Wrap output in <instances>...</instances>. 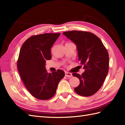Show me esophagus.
<instances>
[{"mask_svg": "<svg viewBox=\"0 0 125 125\" xmlns=\"http://www.w3.org/2000/svg\"><path fill=\"white\" fill-rule=\"evenodd\" d=\"M65 75L66 77H68V78H70L73 76L72 73H68V72H65Z\"/></svg>", "mask_w": 125, "mask_h": 125, "instance_id": "obj_1", "label": "esophagus"}]
</instances>
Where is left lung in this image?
Instances as JSON below:
<instances>
[{"instance_id": "1", "label": "left lung", "mask_w": 125, "mask_h": 125, "mask_svg": "<svg viewBox=\"0 0 125 125\" xmlns=\"http://www.w3.org/2000/svg\"><path fill=\"white\" fill-rule=\"evenodd\" d=\"M63 34L76 44L78 60L85 69L81 75L73 73L80 81L74 90L82 96L94 95L103 85L108 72L109 56L106 49L100 39L92 33L72 31Z\"/></svg>"}]
</instances>
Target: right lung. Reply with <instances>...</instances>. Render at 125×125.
I'll use <instances>...</instances> for the list:
<instances>
[{
  "instance_id": "1",
  "label": "right lung",
  "mask_w": 125,
  "mask_h": 125,
  "mask_svg": "<svg viewBox=\"0 0 125 125\" xmlns=\"http://www.w3.org/2000/svg\"><path fill=\"white\" fill-rule=\"evenodd\" d=\"M61 33L33 35L21 48L17 61L19 73L26 89L33 97L48 100L56 92L60 81L65 75L62 70L48 73L46 60L51 59V47Z\"/></svg>"
}]
</instances>
